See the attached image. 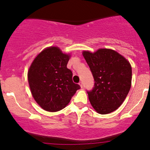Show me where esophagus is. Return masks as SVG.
<instances>
[{"label": "esophagus", "mask_w": 150, "mask_h": 150, "mask_svg": "<svg viewBox=\"0 0 150 150\" xmlns=\"http://www.w3.org/2000/svg\"><path fill=\"white\" fill-rule=\"evenodd\" d=\"M79 85H80V86L81 87H83V85H82V82H79Z\"/></svg>", "instance_id": "obj_1"}]
</instances>
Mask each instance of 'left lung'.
<instances>
[{
  "label": "left lung",
  "instance_id": "left-lung-1",
  "mask_svg": "<svg viewBox=\"0 0 150 150\" xmlns=\"http://www.w3.org/2000/svg\"><path fill=\"white\" fill-rule=\"evenodd\" d=\"M94 85L87 91L89 101L99 113L116 110L128 95L132 80V68L125 58L111 49H100L95 53L83 51Z\"/></svg>",
  "mask_w": 150,
  "mask_h": 150
}]
</instances>
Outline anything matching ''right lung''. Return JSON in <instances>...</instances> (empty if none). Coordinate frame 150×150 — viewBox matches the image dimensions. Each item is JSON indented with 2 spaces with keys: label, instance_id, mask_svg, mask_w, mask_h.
I'll list each match as a JSON object with an SVG mask.
<instances>
[{
  "label": "right lung",
  "instance_id": "1",
  "mask_svg": "<svg viewBox=\"0 0 150 150\" xmlns=\"http://www.w3.org/2000/svg\"><path fill=\"white\" fill-rule=\"evenodd\" d=\"M69 58L59 48L49 47L38 55L29 69L31 92L46 111L55 112L64 108L80 89L73 82V73L67 68Z\"/></svg>",
  "mask_w": 150,
  "mask_h": 150
}]
</instances>
